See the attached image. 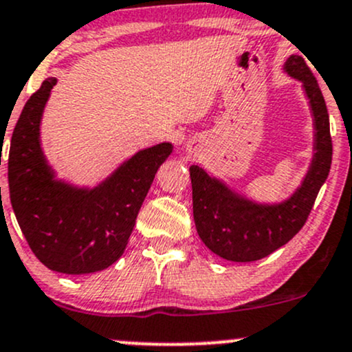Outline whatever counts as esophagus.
<instances>
[{"instance_id": "obj_1", "label": "esophagus", "mask_w": 352, "mask_h": 352, "mask_svg": "<svg viewBox=\"0 0 352 352\" xmlns=\"http://www.w3.org/2000/svg\"><path fill=\"white\" fill-rule=\"evenodd\" d=\"M187 150H188V152H195V145L194 144H188Z\"/></svg>"}]
</instances>
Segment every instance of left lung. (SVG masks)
<instances>
[{
  "mask_svg": "<svg viewBox=\"0 0 352 352\" xmlns=\"http://www.w3.org/2000/svg\"><path fill=\"white\" fill-rule=\"evenodd\" d=\"M284 69L302 82L314 117V158L302 185L283 204L262 206L234 194L197 165L190 167L197 232L208 249L232 262H254L287 244L302 229L333 160L329 115L318 80L302 56L292 55Z\"/></svg>",
  "mask_w": 352,
  "mask_h": 352,
  "instance_id": "obj_1",
  "label": "left lung"
}]
</instances>
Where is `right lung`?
I'll list each match as a JSON object with an SVG mask.
<instances>
[{"label":"right lung","instance_id":"add662e5","mask_svg":"<svg viewBox=\"0 0 352 352\" xmlns=\"http://www.w3.org/2000/svg\"><path fill=\"white\" fill-rule=\"evenodd\" d=\"M56 78L30 96L11 137L8 184L14 215L34 256L61 274H90L122 257L138 210L172 145L140 150L95 188L55 180L40 146V122Z\"/></svg>","mask_w":352,"mask_h":352}]
</instances>
